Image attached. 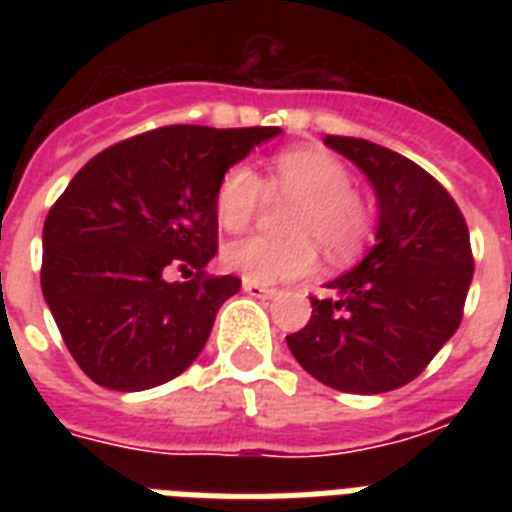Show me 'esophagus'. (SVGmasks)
Masks as SVG:
<instances>
[{"label": "esophagus", "mask_w": 512, "mask_h": 512, "mask_svg": "<svg viewBox=\"0 0 512 512\" xmlns=\"http://www.w3.org/2000/svg\"><path fill=\"white\" fill-rule=\"evenodd\" d=\"M241 289H244L249 297H273L276 295V289L263 287V284H255V281H247V279L241 281Z\"/></svg>", "instance_id": "esophagus-1"}]
</instances>
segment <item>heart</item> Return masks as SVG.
<instances>
[{
	"label": "heart",
	"mask_w": 512,
	"mask_h": 512,
	"mask_svg": "<svg viewBox=\"0 0 512 512\" xmlns=\"http://www.w3.org/2000/svg\"><path fill=\"white\" fill-rule=\"evenodd\" d=\"M273 191L295 196L289 209L287 231L292 236L271 239L252 236L231 241L223 249L228 271L247 281L271 287L281 281L300 279L316 268V241L329 255H356L372 233V209L356 191L348 167L319 148H292L271 162ZM263 201V180L249 164H233L225 170L215 191L217 223L225 231H247Z\"/></svg>",
	"instance_id": "1"
}]
</instances>
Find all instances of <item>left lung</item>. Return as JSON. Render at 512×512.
<instances>
[{"instance_id": "1", "label": "left lung", "mask_w": 512, "mask_h": 512, "mask_svg": "<svg viewBox=\"0 0 512 512\" xmlns=\"http://www.w3.org/2000/svg\"><path fill=\"white\" fill-rule=\"evenodd\" d=\"M377 193V244L311 297V321L287 337L297 364L342 393L412 382L457 332L473 281L468 223L436 177L361 138L327 135Z\"/></svg>"}]
</instances>
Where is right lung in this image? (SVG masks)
Returning <instances> with one entry per match:
<instances>
[{"instance_id": "obj_1", "label": "right lung", "mask_w": 512, "mask_h": 512, "mask_svg": "<svg viewBox=\"0 0 512 512\" xmlns=\"http://www.w3.org/2000/svg\"><path fill=\"white\" fill-rule=\"evenodd\" d=\"M279 132L159 127L92 156L60 193L42 231V295L92 382L148 390L196 361L241 289L204 271L217 252V183ZM172 270L194 279L167 282Z\"/></svg>"}]
</instances>
